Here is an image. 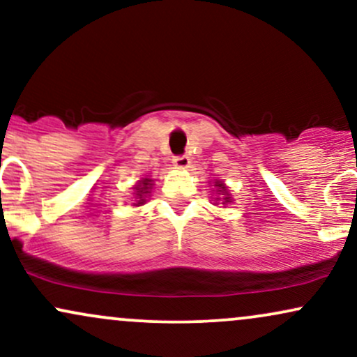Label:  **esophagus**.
<instances>
[{
  "mask_svg": "<svg viewBox=\"0 0 357 357\" xmlns=\"http://www.w3.org/2000/svg\"><path fill=\"white\" fill-rule=\"evenodd\" d=\"M173 165L174 167H178V169H186V167L190 166V158H188V155H176L173 159Z\"/></svg>",
  "mask_w": 357,
  "mask_h": 357,
  "instance_id": "34e87169",
  "label": "esophagus"
}]
</instances>
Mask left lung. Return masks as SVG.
I'll return each instance as SVG.
<instances>
[{
  "label": "left lung",
  "instance_id": "1",
  "mask_svg": "<svg viewBox=\"0 0 357 357\" xmlns=\"http://www.w3.org/2000/svg\"><path fill=\"white\" fill-rule=\"evenodd\" d=\"M215 186L218 188V190H216V195H221V198H216V202H223L221 204L231 203V195H230V192H228L227 186H225V184L221 183V181H216Z\"/></svg>",
  "mask_w": 357,
  "mask_h": 357
}]
</instances>
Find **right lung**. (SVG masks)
<instances>
[{"instance_id": "right-lung-1", "label": "right lung", "mask_w": 357, "mask_h": 357, "mask_svg": "<svg viewBox=\"0 0 357 357\" xmlns=\"http://www.w3.org/2000/svg\"><path fill=\"white\" fill-rule=\"evenodd\" d=\"M151 188H153V179L149 178L141 179V181L136 184V192H134V195H136L137 202L134 203V206H141V204L146 203V196L151 192Z\"/></svg>"}]
</instances>
